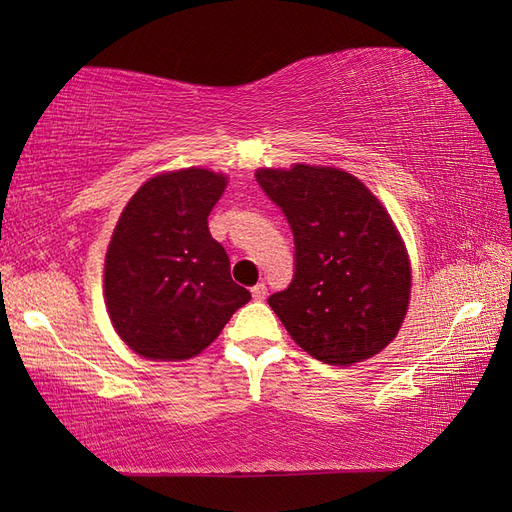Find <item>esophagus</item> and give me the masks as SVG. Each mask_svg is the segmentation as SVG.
<instances>
[{
    "label": "esophagus",
    "instance_id": "obj_1",
    "mask_svg": "<svg viewBox=\"0 0 512 512\" xmlns=\"http://www.w3.org/2000/svg\"><path fill=\"white\" fill-rule=\"evenodd\" d=\"M252 297H254V301H265L267 299V286L265 284H256L252 288Z\"/></svg>",
    "mask_w": 512,
    "mask_h": 512
}]
</instances>
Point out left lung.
I'll use <instances>...</instances> for the list:
<instances>
[{"label":"left lung","mask_w":512,"mask_h":512,"mask_svg":"<svg viewBox=\"0 0 512 512\" xmlns=\"http://www.w3.org/2000/svg\"><path fill=\"white\" fill-rule=\"evenodd\" d=\"M256 181L294 237V275L269 305L314 359L352 365L397 335L410 301V262L391 215L339 168H260Z\"/></svg>","instance_id":"8db88e82"}]
</instances>
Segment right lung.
<instances>
[{
    "mask_svg": "<svg viewBox=\"0 0 512 512\" xmlns=\"http://www.w3.org/2000/svg\"><path fill=\"white\" fill-rule=\"evenodd\" d=\"M226 177L185 168L149 179L123 209L104 265V297L136 354L183 361L205 350L250 290L232 282L207 218Z\"/></svg>",
    "mask_w": 512,
    "mask_h": 512,
    "instance_id": "obj_1",
    "label": "right lung"
}]
</instances>
